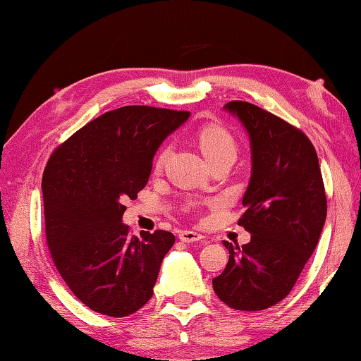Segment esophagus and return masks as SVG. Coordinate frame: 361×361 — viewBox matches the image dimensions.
I'll return each mask as SVG.
<instances>
[{"instance_id": "1", "label": "esophagus", "mask_w": 361, "mask_h": 361, "mask_svg": "<svg viewBox=\"0 0 361 361\" xmlns=\"http://www.w3.org/2000/svg\"><path fill=\"white\" fill-rule=\"evenodd\" d=\"M178 237H180V240L185 243H194V242H200L204 239L202 234H199V232H195V231H188V229L180 231Z\"/></svg>"}]
</instances>
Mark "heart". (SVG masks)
Masks as SVG:
<instances>
[{
	"label": "heart",
	"instance_id": "heart-1",
	"mask_svg": "<svg viewBox=\"0 0 361 361\" xmlns=\"http://www.w3.org/2000/svg\"><path fill=\"white\" fill-rule=\"evenodd\" d=\"M195 142H197L200 151L207 157L210 164L219 161V159H235L237 154V142L232 133L226 129L224 126L216 124V122H207L195 130ZM169 148L159 151L154 161V170L159 172L162 170L164 164L167 161Z\"/></svg>",
	"mask_w": 361,
	"mask_h": 361
}]
</instances>
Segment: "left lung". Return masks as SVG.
Masks as SVG:
<instances>
[{
	"mask_svg": "<svg viewBox=\"0 0 361 361\" xmlns=\"http://www.w3.org/2000/svg\"><path fill=\"white\" fill-rule=\"evenodd\" d=\"M252 142V178L239 218L252 239L229 250L213 290L235 310H264L288 296L319 243L326 194L319 157L307 135L248 102L226 103Z\"/></svg>",
	"mask_w": 361,
	"mask_h": 361,
	"instance_id": "left-lung-1",
	"label": "left lung"
}]
</instances>
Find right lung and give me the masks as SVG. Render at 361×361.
<instances>
[{"label":"right lung","mask_w":361,"mask_h":361,"mask_svg":"<svg viewBox=\"0 0 361 361\" xmlns=\"http://www.w3.org/2000/svg\"><path fill=\"white\" fill-rule=\"evenodd\" d=\"M189 111L122 106L59 145L42 175L46 240L63 282L95 312L127 317L149 301L169 231L135 237L122 223L127 199L148 183L152 157Z\"/></svg>","instance_id":"add662e5"}]
</instances>
